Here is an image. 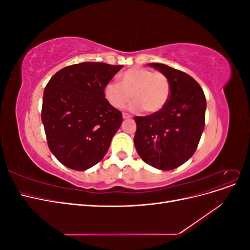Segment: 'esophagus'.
Masks as SVG:
<instances>
[{"label": "esophagus", "instance_id": "esophagus-1", "mask_svg": "<svg viewBox=\"0 0 250 250\" xmlns=\"http://www.w3.org/2000/svg\"><path fill=\"white\" fill-rule=\"evenodd\" d=\"M131 118V116L130 115H128V113H126V112H124L123 113V119L124 120H126V119H130Z\"/></svg>", "mask_w": 250, "mask_h": 250}]
</instances>
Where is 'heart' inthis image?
Returning <instances> with one entry per match:
<instances>
[{
    "label": "heart",
    "instance_id": "b5f03b06",
    "mask_svg": "<svg viewBox=\"0 0 250 250\" xmlns=\"http://www.w3.org/2000/svg\"><path fill=\"white\" fill-rule=\"evenodd\" d=\"M170 81L162 72L132 67L120 76V84L108 83L104 87L105 99L115 108H123L132 100L133 108L147 113L161 111L170 98Z\"/></svg>",
    "mask_w": 250,
    "mask_h": 250
}]
</instances>
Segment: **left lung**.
I'll return each mask as SVG.
<instances>
[{
    "instance_id": "left-lung-1",
    "label": "left lung",
    "mask_w": 250,
    "mask_h": 250,
    "mask_svg": "<svg viewBox=\"0 0 250 250\" xmlns=\"http://www.w3.org/2000/svg\"><path fill=\"white\" fill-rule=\"evenodd\" d=\"M148 65L168 77L170 98L161 111L134 118V146L146 164L173 170L190 160L198 146L206 122V96L190 75L163 63Z\"/></svg>"
}]
</instances>
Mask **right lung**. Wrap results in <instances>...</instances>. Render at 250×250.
Here are the masks:
<instances>
[{
	"label": "right lung",
	"mask_w": 250,
	"mask_h": 250,
	"mask_svg": "<svg viewBox=\"0 0 250 250\" xmlns=\"http://www.w3.org/2000/svg\"><path fill=\"white\" fill-rule=\"evenodd\" d=\"M122 65L81 62L65 66L44 87L42 121L51 152L65 167L84 171L106 154L123 122L104 87Z\"/></svg>",
	"instance_id": "1"
}]
</instances>
